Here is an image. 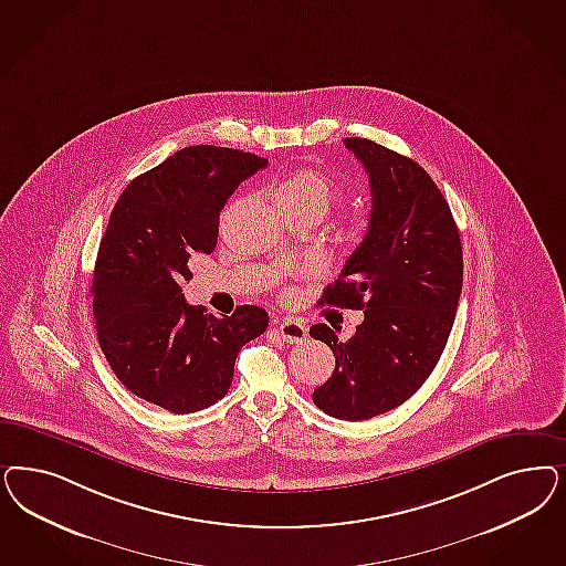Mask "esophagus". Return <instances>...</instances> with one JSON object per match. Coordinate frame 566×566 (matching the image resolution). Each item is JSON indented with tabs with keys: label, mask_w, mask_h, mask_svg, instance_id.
I'll list each match as a JSON object with an SVG mask.
<instances>
[{
	"label": "esophagus",
	"mask_w": 566,
	"mask_h": 566,
	"mask_svg": "<svg viewBox=\"0 0 566 566\" xmlns=\"http://www.w3.org/2000/svg\"><path fill=\"white\" fill-rule=\"evenodd\" d=\"M276 328H279L283 342H287V344H302L308 337V328L297 321H283Z\"/></svg>",
	"instance_id": "esophagus-1"
}]
</instances>
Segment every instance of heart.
Here are the masks:
<instances>
[{"label":"heart","mask_w":566,"mask_h":566,"mask_svg":"<svg viewBox=\"0 0 566 566\" xmlns=\"http://www.w3.org/2000/svg\"><path fill=\"white\" fill-rule=\"evenodd\" d=\"M342 200V187L331 179L323 170L304 168L293 172L287 181L279 189V201L285 208H306L316 210L323 217L328 208Z\"/></svg>","instance_id":"heart-1"}]
</instances>
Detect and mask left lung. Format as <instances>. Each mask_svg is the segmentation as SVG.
I'll return each instance as SVG.
<instances>
[{
  "instance_id": "left-lung-1",
  "label": "left lung",
  "mask_w": 566,
  "mask_h": 566,
  "mask_svg": "<svg viewBox=\"0 0 566 566\" xmlns=\"http://www.w3.org/2000/svg\"><path fill=\"white\" fill-rule=\"evenodd\" d=\"M344 144L365 166L373 210L321 306L365 311V321L347 342L323 323L311 328L335 356L312 400L328 417L366 420L415 396L438 365L462 292V245L452 210L422 166L363 137Z\"/></svg>"
}]
</instances>
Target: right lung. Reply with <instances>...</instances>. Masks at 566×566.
<instances>
[{
	"label": "right lung",
	"mask_w": 566,
	"mask_h": 566,
	"mask_svg": "<svg viewBox=\"0 0 566 566\" xmlns=\"http://www.w3.org/2000/svg\"><path fill=\"white\" fill-rule=\"evenodd\" d=\"M269 160L231 147H182L128 182L99 241L93 316L118 381L175 415L198 412L229 391L239 349L269 327L260 306L231 316L189 306V258L212 254L220 210Z\"/></svg>",
	"instance_id": "add662e5"
}]
</instances>
